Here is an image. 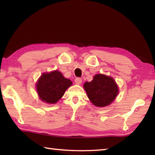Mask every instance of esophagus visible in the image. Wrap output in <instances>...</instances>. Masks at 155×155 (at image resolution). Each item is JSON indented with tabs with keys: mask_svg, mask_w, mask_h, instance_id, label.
I'll return each instance as SVG.
<instances>
[{
	"mask_svg": "<svg viewBox=\"0 0 155 155\" xmlns=\"http://www.w3.org/2000/svg\"><path fill=\"white\" fill-rule=\"evenodd\" d=\"M75 83L77 85H80V84L82 83V78H75Z\"/></svg>",
	"mask_w": 155,
	"mask_h": 155,
	"instance_id": "esophagus-1",
	"label": "esophagus"
}]
</instances>
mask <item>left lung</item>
<instances>
[{"mask_svg":"<svg viewBox=\"0 0 155 155\" xmlns=\"http://www.w3.org/2000/svg\"><path fill=\"white\" fill-rule=\"evenodd\" d=\"M83 87L94 105L99 107L109 105L119 92L114 78L102 74H96L91 82L85 83Z\"/></svg>","mask_w":155,"mask_h":155,"instance_id":"left-lung-1","label":"left lung"}]
</instances>
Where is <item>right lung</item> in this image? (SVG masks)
Instances as JSON below:
<instances>
[{
	"label": "right lung",
	"instance_id": "1",
	"mask_svg": "<svg viewBox=\"0 0 155 155\" xmlns=\"http://www.w3.org/2000/svg\"><path fill=\"white\" fill-rule=\"evenodd\" d=\"M72 85V81L65 78L61 72L54 70L41 74L36 83V90L43 102L55 104Z\"/></svg>",
	"mask_w": 155,
	"mask_h": 155
}]
</instances>
